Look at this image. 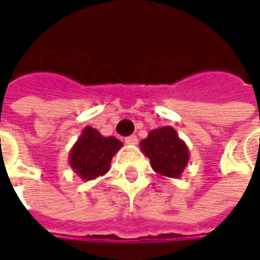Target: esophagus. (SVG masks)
<instances>
[{
	"label": "esophagus",
	"mask_w": 260,
	"mask_h": 260,
	"mask_svg": "<svg viewBox=\"0 0 260 260\" xmlns=\"http://www.w3.org/2000/svg\"><path fill=\"white\" fill-rule=\"evenodd\" d=\"M125 143L126 145H136L138 143V138L135 135L128 136V138H125Z\"/></svg>",
	"instance_id": "1"
}]
</instances>
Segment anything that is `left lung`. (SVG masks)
Returning a JSON list of instances; mask_svg holds the SVG:
<instances>
[{
    "label": "left lung",
    "mask_w": 260,
    "mask_h": 260,
    "mask_svg": "<svg viewBox=\"0 0 260 260\" xmlns=\"http://www.w3.org/2000/svg\"><path fill=\"white\" fill-rule=\"evenodd\" d=\"M139 145L150 160L152 169L163 177L180 178L188 166V146L173 126L167 125L150 131Z\"/></svg>",
    "instance_id": "8db88e82"
}]
</instances>
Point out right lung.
Here are the masks:
<instances>
[{
    "instance_id": "right-lung-1",
    "label": "right lung",
    "mask_w": 260,
    "mask_h": 260,
    "mask_svg": "<svg viewBox=\"0 0 260 260\" xmlns=\"http://www.w3.org/2000/svg\"><path fill=\"white\" fill-rule=\"evenodd\" d=\"M122 147L114 136H103L91 126H85L69 152V166L83 181L96 180L110 170V163Z\"/></svg>"
}]
</instances>
